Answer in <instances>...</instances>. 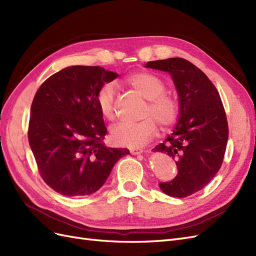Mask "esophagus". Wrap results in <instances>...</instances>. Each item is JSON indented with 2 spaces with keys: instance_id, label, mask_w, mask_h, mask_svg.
Returning <instances> with one entry per match:
<instances>
[{
  "instance_id": "esophagus-1",
  "label": "esophagus",
  "mask_w": 256,
  "mask_h": 256,
  "mask_svg": "<svg viewBox=\"0 0 256 256\" xmlns=\"http://www.w3.org/2000/svg\"><path fill=\"white\" fill-rule=\"evenodd\" d=\"M131 154H140L143 152L142 148H130Z\"/></svg>"
}]
</instances>
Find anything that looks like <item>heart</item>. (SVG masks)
Wrapping results in <instances>:
<instances>
[{
  "label": "heart",
  "instance_id": "heart-1",
  "mask_svg": "<svg viewBox=\"0 0 256 256\" xmlns=\"http://www.w3.org/2000/svg\"><path fill=\"white\" fill-rule=\"evenodd\" d=\"M125 83L148 100L143 114L145 118L138 122L116 124L111 128V138L116 145L136 148L148 142L156 134V122L162 129L174 125L180 115V104L175 97L166 94L164 81L152 72H134L127 76ZM96 102L104 118L114 120L116 95L112 84H104L99 88Z\"/></svg>",
  "mask_w": 256,
  "mask_h": 256
}]
</instances>
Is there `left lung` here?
Segmentation results:
<instances>
[{
    "instance_id": "1",
    "label": "left lung",
    "mask_w": 256,
    "mask_h": 256,
    "mask_svg": "<svg viewBox=\"0 0 256 256\" xmlns=\"http://www.w3.org/2000/svg\"><path fill=\"white\" fill-rule=\"evenodd\" d=\"M145 67L171 74L180 102L173 134L152 150L173 158L178 173L159 187L170 196H189L209 184L223 162L228 126L222 100L208 76L187 60H158Z\"/></svg>"
}]
</instances>
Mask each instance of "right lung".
Returning a JSON list of instances; mask_svg holds the SVG:
<instances>
[{"instance_id": "obj_1", "label": "right lung", "mask_w": 256, "mask_h": 256, "mask_svg": "<svg viewBox=\"0 0 256 256\" xmlns=\"http://www.w3.org/2000/svg\"><path fill=\"white\" fill-rule=\"evenodd\" d=\"M118 74L99 66H70L46 80L30 106L28 143L44 182L66 196L102 187L127 148L104 143L108 130L96 95Z\"/></svg>"}]
</instances>
